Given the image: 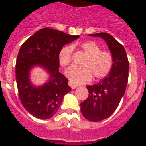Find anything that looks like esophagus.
Wrapping results in <instances>:
<instances>
[{"mask_svg": "<svg viewBox=\"0 0 146 146\" xmlns=\"http://www.w3.org/2000/svg\"><path fill=\"white\" fill-rule=\"evenodd\" d=\"M69 86H70L72 89H75L78 87V85L74 84V83H73V82H69Z\"/></svg>", "mask_w": 146, "mask_h": 146, "instance_id": "34e87169", "label": "esophagus"}]
</instances>
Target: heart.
Returning <instances> with one entry per match:
<instances>
[{"label":"heart","instance_id":"obj_1","mask_svg":"<svg viewBox=\"0 0 146 146\" xmlns=\"http://www.w3.org/2000/svg\"><path fill=\"white\" fill-rule=\"evenodd\" d=\"M80 48L86 57L81 62V66H72L66 71V75L74 83H83L94 79H102L110 74L113 66V57L111 52L102 50L95 42H82ZM74 47L64 46L59 51V64L66 67L72 61Z\"/></svg>","mask_w":146,"mask_h":146}]
</instances>
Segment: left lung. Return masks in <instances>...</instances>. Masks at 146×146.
<instances>
[{"label":"left lung","instance_id":"1","mask_svg":"<svg viewBox=\"0 0 146 146\" xmlns=\"http://www.w3.org/2000/svg\"><path fill=\"white\" fill-rule=\"evenodd\" d=\"M89 36L102 38L113 57L111 72L97 84L87 86L89 95L80 104L82 115L88 121L96 122L110 116L118 108L128 82L129 60L123 46L113 36L107 33Z\"/></svg>","mask_w":146,"mask_h":146}]
</instances>
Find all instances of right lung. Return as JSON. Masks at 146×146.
Segmentation results:
<instances>
[{
  "label": "right lung",
  "instance_id": "right-lung-1",
  "mask_svg": "<svg viewBox=\"0 0 146 146\" xmlns=\"http://www.w3.org/2000/svg\"><path fill=\"white\" fill-rule=\"evenodd\" d=\"M79 37L46 28L36 32L22 44L16 61L17 86L23 107L33 116L52 118L64 95L72 90L69 80L59 72L58 53L64 45ZM36 65L44 66L50 74L49 81L42 87H34L29 80V69Z\"/></svg>",
  "mask_w": 146,
  "mask_h": 146
}]
</instances>
